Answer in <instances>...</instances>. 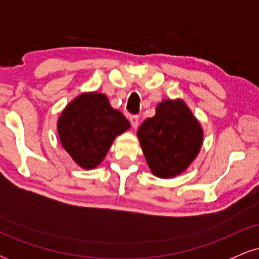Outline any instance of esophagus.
<instances>
[{
	"label": "esophagus",
	"instance_id": "1",
	"mask_svg": "<svg viewBox=\"0 0 259 259\" xmlns=\"http://www.w3.org/2000/svg\"><path fill=\"white\" fill-rule=\"evenodd\" d=\"M129 120H130V123H132V126L134 127V129H136L139 125V115H130Z\"/></svg>",
	"mask_w": 259,
	"mask_h": 259
}]
</instances>
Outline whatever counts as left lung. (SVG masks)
Here are the masks:
<instances>
[{
  "label": "left lung",
  "instance_id": "8db88e82",
  "mask_svg": "<svg viewBox=\"0 0 259 259\" xmlns=\"http://www.w3.org/2000/svg\"><path fill=\"white\" fill-rule=\"evenodd\" d=\"M147 164L158 178H173L196 158L203 140L201 125L183 101L165 100L139 127Z\"/></svg>",
  "mask_w": 259,
  "mask_h": 259
}]
</instances>
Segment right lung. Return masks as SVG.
I'll list each match as a JSON object with an SVG mask.
<instances>
[{
	"label": "right lung",
	"mask_w": 259,
	"mask_h": 259,
	"mask_svg": "<svg viewBox=\"0 0 259 259\" xmlns=\"http://www.w3.org/2000/svg\"><path fill=\"white\" fill-rule=\"evenodd\" d=\"M64 150L81 168L92 169L105 158L115 136L130 127L129 120L112 108L106 95L91 92L76 97L58 119Z\"/></svg>",
	"instance_id": "right-lung-1"
}]
</instances>
